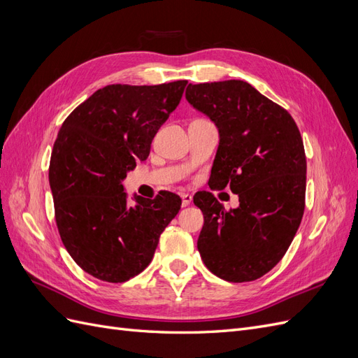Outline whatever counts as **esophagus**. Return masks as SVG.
I'll list each match as a JSON object with an SVG mask.
<instances>
[{
	"label": "esophagus",
	"mask_w": 358,
	"mask_h": 358,
	"mask_svg": "<svg viewBox=\"0 0 358 358\" xmlns=\"http://www.w3.org/2000/svg\"><path fill=\"white\" fill-rule=\"evenodd\" d=\"M191 201H192V196H189V194H182V206H183V208L189 206Z\"/></svg>",
	"instance_id": "34e87169"
}]
</instances>
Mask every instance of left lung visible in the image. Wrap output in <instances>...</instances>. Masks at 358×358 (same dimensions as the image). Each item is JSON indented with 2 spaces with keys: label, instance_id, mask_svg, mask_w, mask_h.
Segmentation results:
<instances>
[{
  "label": "left lung",
  "instance_id": "left-lung-1",
  "mask_svg": "<svg viewBox=\"0 0 358 358\" xmlns=\"http://www.w3.org/2000/svg\"><path fill=\"white\" fill-rule=\"evenodd\" d=\"M185 96L220 131L210 188L230 185L239 196V208L230 210L212 192L194 197L204 216L201 259L229 282L255 280L282 259L305 212L300 131L284 107L243 80L189 83Z\"/></svg>",
  "mask_w": 358,
  "mask_h": 358
}]
</instances>
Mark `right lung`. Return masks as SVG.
<instances>
[{"label": "right lung", "instance_id": "right-lung-1", "mask_svg": "<svg viewBox=\"0 0 358 358\" xmlns=\"http://www.w3.org/2000/svg\"><path fill=\"white\" fill-rule=\"evenodd\" d=\"M187 80L107 85L67 116L53 145L49 183L61 241L86 273L125 282L152 262L161 233L180 209L164 191L128 206L122 180L145 161Z\"/></svg>", "mask_w": 358, "mask_h": 358}]
</instances>
